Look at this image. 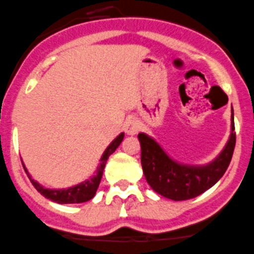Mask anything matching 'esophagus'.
<instances>
[{
  "label": "esophagus",
  "mask_w": 254,
  "mask_h": 254,
  "mask_svg": "<svg viewBox=\"0 0 254 254\" xmlns=\"http://www.w3.org/2000/svg\"><path fill=\"white\" fill-rule=\"evenodd\" d=\"M139 128V122L137 118L129 117L125 122V131L128 134H136Z\"/></svg>",
  "instance_id": "34e87169"
}]
</instances>
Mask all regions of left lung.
Masks as SVG:
<instances>
[{"instance_id": "obj_1", "label": "left lung", "mask_w": 254, "mask_h": 254, "mask_svg": "<svg viewBox=\"0 0 254 254\" xmlns=\"http://www.w3.org/2000/svg\"><path fill=\"white\" fill-rule=\"evenodd\" d=\"M141 143V164L150 186L165 197L175 201L196 197L210 189L224 175L236 147L234 117L232 108V133L224 150L205 166H189L174 161L155 139L138 133Z\"/></svg>"}]
</instances>
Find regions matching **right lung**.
<instances>
[{
  "mask_svg": "<svg viewBox=\"0 0 254 254\" xmlns=\"http://www.w3.org/2000/svg\"><path fill=\"white\" fill-rule=\"evenodd\" d=\"M123 137H125V133H121L120 136H118L117 138H115V141H112L111 145L106 148V151H104L103 156H102V159H101V165H99V167L97 169V174H95L93 178H90L89 180L84 181V183H80L78 184V185L68 188V189H60V190L45 189L44 186H41L40 184L36 183V181L32 180V179L30 178L29 173H27V170L26 167L24 166V164H22V166H24L30 181H31L32 185L35 186V189L40 192L41 195H44L46 199H50L51 201H55V203H59V204L84 203V201H88V200L92 199V197L95 195V192H97L99 183H101L102 175H103V170H104V166H106L107 160H108V157L112 155V153L117 150V147L121 145V142H122Z\"/></svg>",
  "mask_w": 254,
  "mask_h": 254,
  "instance_id": "1",
  "label": "right lung"
}]
</instances>
